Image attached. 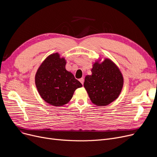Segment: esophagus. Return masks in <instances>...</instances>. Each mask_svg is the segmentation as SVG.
I'll return each instance as SVG.
<instances>
[{"label": "esophagus", "instance_id": "1", "mask_svg": "<svg viewBox=\"0 0 157 157\" xmlns=\"http://www.w3.org/2000/svg\"><path fill=\"white\" fill-rule=\"evenodd\" d=\"M79 80V81L81 83V84L83 85V83H84V78H80Z\"/></svg>", "mask_w": 157, "mask_h": 157}]
</instances>
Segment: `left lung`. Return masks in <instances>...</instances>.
Instances as JSON below:
<instances>
[{
  "label": "left lung",
  "instance_id": "1",
  "mask_svg": "<svg viewBox=\"0 0 157 157\" xmlns=\"http://www.w3.org/2000/svg\"><path fill=\"white\" fill-rule=\"evenodd\" d=\"M92 75L85 77L84 87L90 100L97 105H107L119 96L123 85L122 74L110 60L96 62Z\"/></svg>",
  "mask_w": 157,
  "mask_h": 157
}]
</instances>
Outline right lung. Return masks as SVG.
<instances>
[{"mask_svg":"<svg viewBox=\"0 0 157 157\" xmlns=\"http://www.w3.org/2000/svg\"><path fill=\"white\" fill-rule=\"evenodd\" d=\"M65 60L55 53L41 64L36 74V85L44 101L55 106L67 104L75 90L82 86L73 74L65 69Z\"/></svg>","mask_w":157,"mask_h":157,"instance_id":"obj_1","label":"right lung"}]
</instances>
